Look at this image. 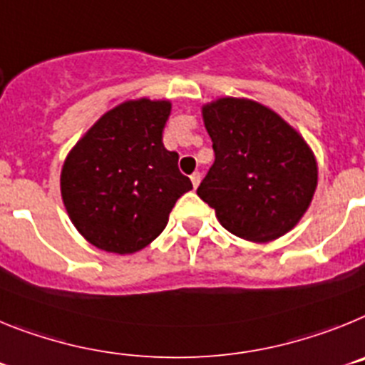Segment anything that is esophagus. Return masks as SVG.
Masks as SVG:
<instances>
[{"instance_id": "obj_1", "label": "esophagus", "mask_w": 365, "mask_h": 365, "mask_svg": "<svg viewBox=\"0 0 365 365\" xmlns=\"http://www.w3.org/2000/svg\"><path fill=\"white\" fill-rule=\"evenodd\" d=\"M200 180H202V176H200V173H192L191 174V182H192V185H195V189L198 185H200Z\"/></svg>"}]
</instances>
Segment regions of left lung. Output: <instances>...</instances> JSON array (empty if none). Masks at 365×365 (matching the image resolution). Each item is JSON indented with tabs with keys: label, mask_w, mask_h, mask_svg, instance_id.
Listing matches in <instances>:
<instances>
[{
	"label": "left lung",
	"mask_w": 365,
	"mask_h": 365,
	"mask_svg": "<svg viewBox=\"0 0 365 365\" xmlns=\"http://www.w3.org/2000/svg\"><path fill=\"white\" fill-rule=\"evenodd\" d=\"M215 163L196 189L230 233L270 242L307 213L318 185L312 148L268 106L220 97L202 106Z\"/></svg>",
	"instance_id": "1"
}]
</instances>
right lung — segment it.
<instances>
[{"mask_svg": "<svg viewBox=\"0 0 365 365\" xmlns=\"http://www.w3.org/2000/svg\"><path fill=\"white\" fill-rule=\"evenodd\" d=\"M170 101H125L108 110L66 156L60 192L73 226L95 248L135 253L165 230L191 180L163 147Z\"/></svg>", "mask_w": 365, "mask_h": 365, "instance_id": "right-lung-1", "label": "right lung"}]
</instances>
